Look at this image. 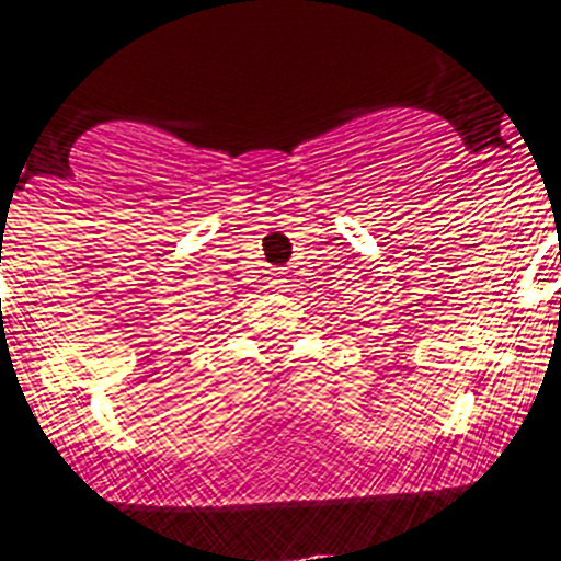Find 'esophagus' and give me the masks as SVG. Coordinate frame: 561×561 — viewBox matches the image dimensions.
Wrapping results in <instances>:
<instances>
[{"mask_svg": "<svg viewBox=\"0 0 561 561\" xmlns=\"http://www.w3.org/2000/svg\"><path fill=\"white\" fill-rule=\"evenodd\" d=\"M285 271L282 268H271V276H268V285L271 287H276V290H282V287H285Z\"/></svg>", "mask_w": 561, "mask_h": 561, "instance_id": "34e87169", "label": "esophagus"}]
</instances>
